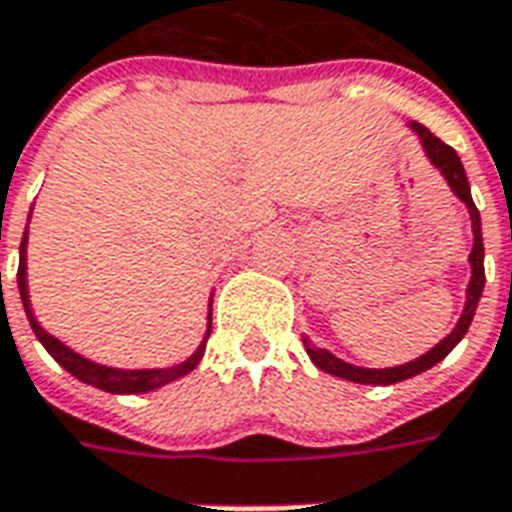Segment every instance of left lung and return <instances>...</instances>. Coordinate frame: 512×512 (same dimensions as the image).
Wrapping results in <instances>:
<instances>
[{
  "mask_svg": "<svg viewBox=\"0 0 512 512\" xmlns=\"http://www.w3.org/2000/svg\"><path fill=\"white\" fill-rule=\"evenodd\" d=\"M409 128L417 133L420 138V144L425 149V158L431 160V166H434L445 182L450 185L458 199L464 201L466 210H469V220H472V253H469V267H472V278H469V286H466V302H464V311L458 316V322L450 333L442 338V341L436 343L434 349H428L425 354H420L417 360H409L404 365H393V368H363V365H352L341 360V357H335L333 352H327L322 346H316V343L308 338V335H302V343H305V352L311 357V363L316 368H322L324 374H333L338 379H346V382H357V384H395V382H404V379H412V376L423 374L428 368H434L439 360H445L447 354L453 352L455 346L461 343V338L469 330V324L475 319L477 311V302L483 297V286H486V267H483V259H486V251H483V229H480V212H477L475 201H472V190H469V179H466V171L461 166V158L455 155L453 147H447L445 141H439V138L431 133L423 125H417V122H409Z\"/></svg>",
  "mask_w": 512,
  "mask_h": 512,
  "instance_id": "left-lung-1",
  "label": "left lung"
}]
</instances>
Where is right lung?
<instances>
[{"instance_id":"add662e5","label":"right lung","mask_w":512,"mask_h":512,"mask_svg":"<svg viewBox=\"0 0 512 512\" xmlns=\"http://www.w3.org/2000/svg\"><path fill=\"white\" fill-rule=\"evenodd\" d=\"M32 218V212H29ZM26 242H29V226H26L24 237H21V251H18V294H21V302H24L26 319H29V327L32 333L37 335V341L46 346V352L57 360L67 374H73L78 382L92 384L98 390H106V393L114 395H133V393H149V390H158L163 384L174 382L179 376L190 374L196 365L201 363L204 357V349H207V338L212 333V297H210V313H207V330H204V338L196 346V352L190 354L188 360H182L177 365H169V368H114V365H103L89 360L84 354H78L76 349H70L67 343H62L59 338L43 330V324L37 322L35 311H32V300H29V281H26ZM215 294V292H212Z\"/></svg>"}]
</instances>
